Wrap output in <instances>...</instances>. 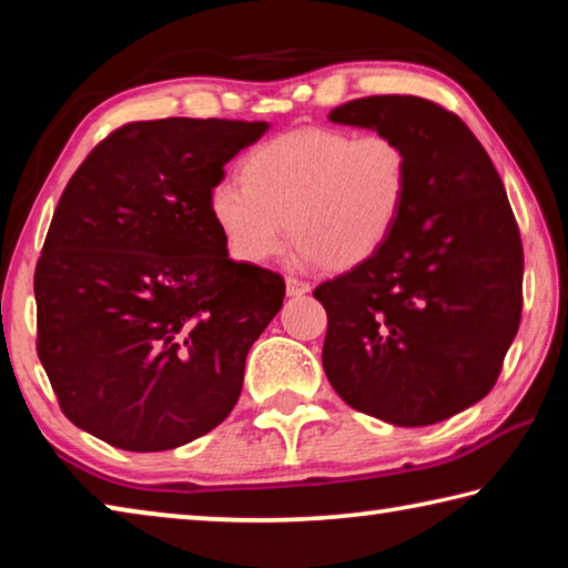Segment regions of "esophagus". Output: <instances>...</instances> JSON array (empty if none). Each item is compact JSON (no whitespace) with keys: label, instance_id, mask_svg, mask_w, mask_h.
<instances>
[{"label":"esophagus","instance_id":"obj_1","mask_svg":"<svg viewBox=\"0 0 568 568\" xmlns=\"http://www.w3.org/2000/svg\"><path fill=\"white\" fill-rule=\"evenodd\" d=\"M285 285H287V295H293V297L305 295L307 291H311V285H307L305 281H301V277H293V275L287 277Z\"/></svg>","mask_w":568,"mask_h":568}]
</instances>
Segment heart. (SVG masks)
Listing matches in <instances>:
<instances>
[{
  "instance_id": "obj_1",
  "label": "heart",
  "mask_w": 568,
  "mask_h": 568,
  "mask_svg": "<svg viewBox=\"0 0 568 568\" xmlns=\"http://www.w3.org/2000/svg\"><path fill=\"white\" fill-rule=\"evenodd\" d=\"M240 182L210 190V215L230 255L261 265L287 243L307 261L351 271L396 233L410 197V158L386 132L301 128L257 145Z\"/></svg>"
}]
</instances>
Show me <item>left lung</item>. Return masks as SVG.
Segmentation results:
<instances>
[{
	"label": "left lung",
	"instance_id": "1",
	"mask_svg": "<svg viewBox=\"0 0 568 568\" xmlns=\"http://www.w3.org/2000/svg\"><path fill=\"white\" fill-rule=\"evenodd\" d=\"M331 120L400 140L410 197L376 257L313 291L325 376L355 410L430 426L496 386L521 323V233L488 152L444 104L373 94Z\"/></svg>",
	"mask_w": 568,
	"mask_h": 568
}]
</instances>
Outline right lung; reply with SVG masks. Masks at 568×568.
<instances>
[{"mask_svg": "<svg viewBox=\"0 0 568 568\" xmlns=\"http://www.w3.org/2000/svg\"><path fill=\"white\" fill-rule=\"evenodd\" d=\"M265 130L128 122L67 182L34 271L37 355L77 428L145 454L190 444L233 410L285 281L230 261L210 190Z\"/></svg>", "mask_w": 568, "mask_h": 568, "instance_id": "add662e5", "label": "right lung"}]
</instances>
